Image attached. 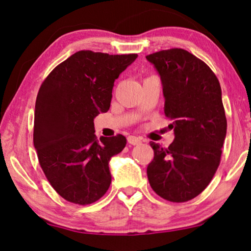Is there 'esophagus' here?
Instances as JSON below:
<instances>
[{"label":"esophagus","mask_w":251,"mask_h":251,"mask_svg":"<svg viewBox=\"0 0 251 251\" xmlns=\"http://www.w3.org/2000/svg\"><path fill=\"white\" fill-rule=\"evenodd\" d=\"M128 143L131 144V145H139V144H142V139H140L139 137H136V136H129Z\"/></svg>","instance_id":"1"}]
</instances>
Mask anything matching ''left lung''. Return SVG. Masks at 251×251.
I'll return each instance as SVG.
<instances>
[{"label": "left lung", "instance_id": "obj_1", "mask_svg": "<svg viewBox=\"0 0 251 251\" xmlns=\"http://www.w3.org/2000/svg\"><path fill=\"white\" fill-rule=\"evenodd\" d=\"M146 59L160 75L164 114L175 133L167 149L150 143L154 159L147 177L161 198L186 202L208 186L221 162L227 129L221 84L208 65L186 50H162Z\"/></svg>", "mask_w": 251, "mask_h": 251}]
</instances>
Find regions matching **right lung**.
<instances>
[{
    "mask_svg": "<svg viewBox=\"0 0 251 251\" xmlns=\"http://www.w3.org/2000/svg\"><path fill=\"white\" fill-rule=\"evenodd\" d=\"M138 54L82 50L58 65L41 85L34 113V147L58 194L90 204L112 181L109 160L125 149V136L95 135L94 120L109 109L114 81Z\"/></svg>",
    "mask_w": 251,
    "mask_h": 251,
    "instance_id": "obj_1",
    "label": "right lung"
}]
</instances>
